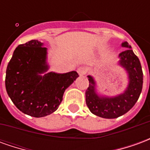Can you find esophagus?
I'll use <instances>...</instances> for the list:
<instances>
[{"label":"esophagus","instance_id":"obj_1","mask_svg":"<svg viewBox=\"0 0 150 150\" xmlns=\"http://www.w3.org/2000/svg\"><path fill=\"white\" fill-rule=\"evenodd\" d=\"M77 72H78V74L80 76H83V75H84L86 73H87V70L84 67H79L78 70H77Z\"/></svg>","mask_w":150,"mask_h":150}]
</instances>
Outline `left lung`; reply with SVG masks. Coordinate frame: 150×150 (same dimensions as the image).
I'll use <instances>...</instances> for the list:
<instances>
[{
	"label": "left lung",
	"mask_w": 150,
	"mask_h": 150,
	"mask_svg": "<svg viewBox=\"0 0 150 150\" xmlns=\"http://www.w3.org/2000/svg\"><path fill=\"white\" fill-rule=\"evenodd\" d=\"M122 46L129 49L120 54V65L125 67L129 74V83L125 91L115 97L100 96L96 92V83L88 75L89 86L86 90V104L96 116L106 119H114L128 112L141 95L143 85V72L140 60L131 50L129 43H122Z\"/></svg>",
	"instance_id": "obj_1"
}]
</instances>
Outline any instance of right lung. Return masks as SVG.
<instances>
[{"mask_svg": "<svg viewBox=\"0 0 150 150\" xmlns=\"http://www.w3.org/2000/svg\"><path fill=\"white\" fill-rule=\"evenodd\" d=\"M38 40L15 49L6 69L5 88L13 103L25 114L48 116L58 109L67 88L79 77L76 71L47 73L46 48Z\"/></svg>", "mask_w": 150, "mask_h": 150, "instance_id": "1", "label": "right lung"}]
</instances>
